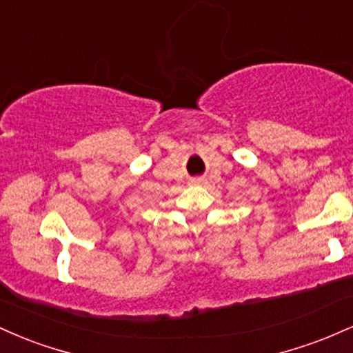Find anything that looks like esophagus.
Instances as JSON below:
<instances>
[{
  "instance_id": "1",
  "label": "esophagus",
  "mask_w": 353,
  "mask_h": 353,
  "mask_svg": "<svg viewBox=\"0 0 353 353\" xmlns=\"http://www.w3.org/2000/svg\"><path fill=\"white\" fill-rule=\"evenodd\" d=\"M194 182V184H202V182H204V181H202V179H196V181H192Z\"/></svg>"
}]
</instances>
